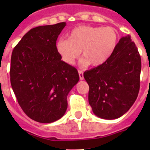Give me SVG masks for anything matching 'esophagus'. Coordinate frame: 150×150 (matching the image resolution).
Instances as JSON below:
<instances>
[{
  "label": "esophagus",
  "mask_w": 150,
  "mask_h": 150,
  "mask_svg": "<svg viewBox=\"0 0 150 150\" xmlns=\"http://www.w3.org/2000/svg\"><path fill=\"white\" fill-rule=\"evenodd\" d=\"M78 73H79V79H81V80H83V79H84V76H83V72L82 71H78Z\"/></svg>",
  "instance_id": "34e87169"
}]
</instances>
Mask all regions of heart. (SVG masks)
<instances>
[{
	"label": "heart",
	"mask_w": 150,
	"mask_h": 150,
	"mask_svg": "<svg viewBox=\"0 0 150 150\" xmlns=\"http://www.w3.org/2000/svg\"><path fill=\"white\" fill-rule=\"evenodd\" d=\"M119 40L120 35L114 28L80 25L70 31L67 40H59L55 48L67 64H74L83 51L82 66L91 64L92 67H98L110 58Z\"/></svg>",
	"instance_id": "heart-1"
}]
</instances>
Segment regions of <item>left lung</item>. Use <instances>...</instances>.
<instances>
[{
    "mask_svg": "<svg viewBox=\"0 0 150 150\" xmlns=\"http://www.w3.org/2000/svg\"><path fill=\"white\" fill-rule=\"evenodd\" d=\"M141 59L131 36L123 37L104 64L84 73L88 103L97 116L114 120L132 107L140 90Z\"/></svg>",
    "mask_w": 150,
    "mask_h": 150,
    "instance_id": "left-lung-1",
    "label": "left lung"
}]
</instances>
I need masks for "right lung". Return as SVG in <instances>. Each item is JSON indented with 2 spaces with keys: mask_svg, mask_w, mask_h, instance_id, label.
<instances>
[{
  "mask_svg": "<svg viewBox=\"0 0 150 150\" xmlns=\"http://www.w3.org/2000/svg\"><path fill=\"white\" fill-rule=\"evenodd\" d=\"M65 25L30 29L12 52V88L24 112L38 122H53L64 115L67 95L79 79L77 70L61 60L55 48Z\"/></svg>",
  "mask_w": 150,
  "mask_h": 150,
  "instance_id": "obj_1",
  "label": "right lung"
}]
</instances>
